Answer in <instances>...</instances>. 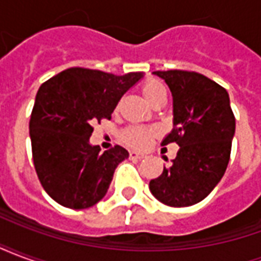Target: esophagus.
Returning <instances> with one entry per match:
<instances>
[{
    "label": "esophagus",
    "mask_w": 261,
    "mask_h": 261,
    "mask_svg": "<svg viewBox=\"0 0 261 261\" xmlns=\"http://www.w3.org/2000/svg\"><path fill=\"white\" fill-rule=\"evenodd\" d=\"M144 158V153L137 152V151H131L130 152V159H141Z\"/></svg>",
    "instance_id": "obj_1"
}]
</instances>
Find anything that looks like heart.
<instances>
[{
  "label": "heart",
  "instance_id": "obj_1",
  "mask_svg": "<svg viewBox=\"0 0 261 261\" xmlns=\"http://www.w3.org/2000/svg\"><path fill=\"white\" fill-rule=\"evenodd\" d=\"M142 95L147 99L148 102L152 105L156 99L165 96L166 97V89L165 86L156 80H148L144 82L141 88ZM153 130L140 127V125H131L128 128H125L121 134V138L125 144H128L134 148H142L147 145L149 140L152 138Z\"/></svg>",
  "mask_w": 261,
  "mask_h": 261
}]
</instances>
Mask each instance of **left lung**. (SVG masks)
<instances>
[{
  "mask_svg": "<svg viewBox=\"0 0 261 261\" xmlns=\"http://www.w3.org/2000/svg\"><path fill=\"white\" fill-rule=\"evenodd\" d=\"M173 96V130L162 145L179 151L162 175L149 181L155 198L169 207H189L213 192L230 158L235 116L225 88L194 71H155ZM168 161V159H166Z\"/></svg>",
  "mask_w": 261,
  "mask_h": 261,
  "instance_id": "left-lung-1",
  "label": "left lung"
}]
</instances>
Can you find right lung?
Returning <instances> with one entry per match:
<instances>
[{"label": "right lung", "mask_w": 261, "mask_h": 261, "mask_svg": "<svg viewBox=\"0 0 261 261\" xmlns=\"http://www.w3.org/2000/svg\"><path fill=\"white\" fill-rule=\"evenodd\" d=\"M141 76L72 67L39 88L29 121L32 156L37 177L54 201L84 210L108 193L114 169L128 152L120 145L105 152L92 147V125L112 119L121 96Z\"/></svg>", "instance_id": "1"}]
</instances>
